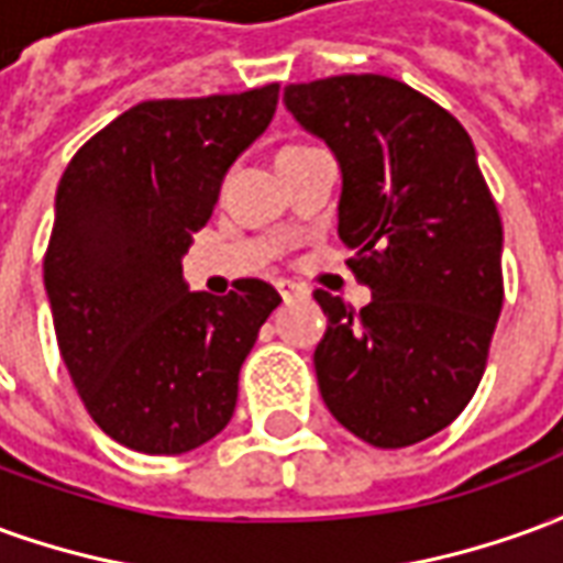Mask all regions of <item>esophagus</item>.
Instances as JSON below:
<instances>
[{
	"mask_svg": "<svg viewBox=\"0 0 563 563\" xmlns=\"http://www.w3.org/2000/svg\"><path fill=\"white\" fill-rule=\"evenodd\" d=\"M277 292L283 295V301H292L298 295H305L307 289L301 283H292V280H277Z\"/></svg>",
	"mask_w": 563,
	"mask_h": 563,
	"instance_id": "esophagus-1",
	"label": "esophagus"
}]
</instances>
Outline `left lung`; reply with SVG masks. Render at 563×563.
<instances>
[{"label":"left lung","mask_w":563,"mask_h":563,"mask_svg":"<svg viewBox=\"0 0 563 563\" xmlns=\"http://www.w3.org/2000/svg\"><path fill=\"white\" fill-rule=\"evenodd\" d=\"M286 111L341 165L338 234L371 305L317 289L313 353L331 416L379 449L443 431L479 386L504 277V229L455 117L383 75L292 84Z\"/></svg>","instance_id":"8db88e82"}]
</instances>
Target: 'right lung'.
<instances>
[{
  "label": "right lung",
  "instance_id": "obj_1",
  "mask_svg": "<svg viewBox=\"0 0 563 563\" xmlns=\"http://www.w3.org/2000/svg\"><path fill=\"white\" fill-rule=\"evenodd\" d=\"M277 84L141 102L68 162L44 289L92 422L147 455L198 449L229 424L238 374L280 305L265 280L189 292L184 256L232 162L268 129Z\"/></svg>",
  "mask_w": 563,
  "mask_h": 563
}]
</instances>
